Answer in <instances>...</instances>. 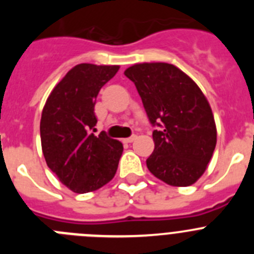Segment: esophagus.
I'll list each match as a JSON object with an SVG mask.
<instances>
[{"label": "esophagus", "instance_id": "34e87169", "mask_svg": "<svg viewBox=\"0 0 254 254\" xmlns=\"http://www.w3.org/2000/svg\"><path fill=\"white\" fill-rule=\"evenodd\" d=\"M136 138H137V136H136V134H132L131 137H127V138H125V142H127V143H131V142H133L134 140H136Z\"/></svg>", "mask_w": 254, "mask_h": 254}]
</instances>
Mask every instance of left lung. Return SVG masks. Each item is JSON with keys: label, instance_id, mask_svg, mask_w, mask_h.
<instances>
[{"label": "left lung", "instance_id": "obj_1", "mask_svg": "<svg viewBox=\"0 0 254 254\" xmlns=\"http://www.w3.org/2000/svg\"><path fill=\"white\" fill-rule=\"evenodd\" d=\"M125 75L137 89L154 127L146 165L167 185L187 187L205 173L216 146V126L196 82L170 64H137Z\"/></svg>", "mask_w": 254, "mask_h": 254}]
</instances>
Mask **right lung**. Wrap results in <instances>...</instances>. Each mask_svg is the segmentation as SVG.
Masks as SVG:
<instances>
[{
	"mask_svg": "<svg viewBox=\"0 0 254 254\" xmlns=\"http://www.w3.org/2000/svg\"><path fill=\"white\" fill-rule=\"evenodd\" d=\"M120 66L81 64L71 68L52 90L42 112L40 140L49 169L75 193L99 190L113 179L123 145L98 136L96 96Z\"/></svg>",
	"mask_w": 254,
	"mask_h": 254,
	"instance_id": "1",
	"label": "right lung"
}]
</instances>
